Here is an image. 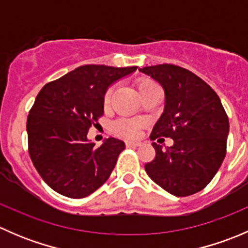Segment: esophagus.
I'll return each mask as SVG.
<instances>
[{"label": "esophagus", "mask_w": 248, "mask_h": 248, "mask_svg": "<svg viewBox=\"0 0 248 248\" xmlns=\"http://www.w3.org/2000/svg\"><path fill=\"white\" fill-rule=\"evenodd\" d=\"M140 145H141V142L139 141H131V140H127L126 141L127 147H137V146H140Z\"/></svg>", "instance_id": "obj_1"}]
</instances>
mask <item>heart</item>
Instances as JSON below:
<instances>
[{
	"label": "heart",
	"instance_id": "b5f03b06",
	"mask_svg": "<svg viewBox=\"0 0 248 248\" xmlns=\"http://www.w3.org/2000/svg\"><path fill=\"white\" fill-rule=\"evenodd\" d=\"M155 86H157L156 82H154L152 80L145 79V80H141V81L138 84V90L140 93H141V92L146 91V90L151 89V87H155ZM112 91H114V87H110V89L107 90L106 94H104L103 103L106 107H108L110 101H111ZM112 128H114V131L116 132V133L132 138V137H136L137 134H138L139 128H140V122L134 121V120H129V119H120L114 122Z\"/></svg>",
	"mask_w": 248,
	"mask_h": 248
}]
</instances>
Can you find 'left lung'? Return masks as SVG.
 Listing matches in <instances>:
<instances>
[{"mask_svg":"<svg viewBox=\"0 0 248 248\" xmlns=\"http://www.w3.org/2000/svg\"><path fill=\"white\" fill-rule=\"evenodd\" d=\"M139 71L159 82L166 94L150 138L174 140L166 150L152 142L156 157L145 170L172 196L197 193L214 179L226 157L229 121L221 99L204 80L179 66L157 64Z\"/></svg>","mask_w":248,"mask_h":248,"instance_id":"8db88e82","label":"left lung"}]
</instances>
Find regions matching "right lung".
<instances>
[{
    "label": "right lung",
    "instance_id": "1",
    "mask_svg": "<svg viewBox=\"0 0 248 248\" xmlns=\"http://www.w3.org/2000/svg\"><path fill=\"white\" fill-rule=\"evenodd\" d=\"M137 68L85 64L39 91L27 117L29 152L42 179L57 193L84 198L108 180L124 142L110 137L96 147L87 132L103 115L109 86Z\"/></svg>",
    "mask_w": 248,
    "mask_h": 248
}]
</instances>
